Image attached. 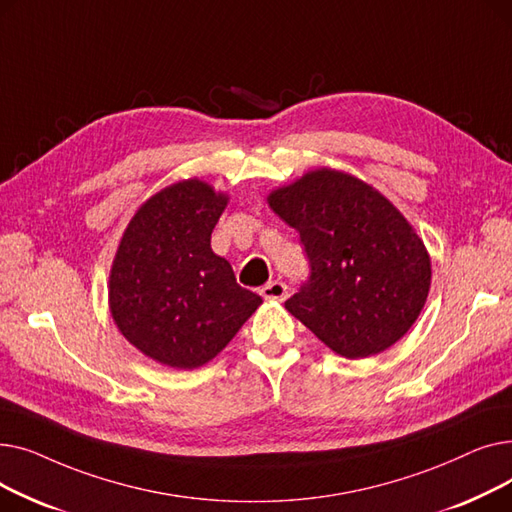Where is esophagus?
I'll return each instance as SVG.
<instances>
[{
  "label": "esophagus",
  "mask_w": 512,
  "mask_h": 512,
  "mask_svg": "<svg viewBox=\"0 0 512 512\" xmlns=\"http://www.w3.org/2000/svg\"><path fill=\"white\" fill-rule=\"evenodd\" d=\"M259 292H261V297L267 301H284L288 288L284 282L274 280V282H267Z\"/></svg>",
  "instance_id": "1"
}]
</instances>
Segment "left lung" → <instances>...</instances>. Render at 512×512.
Instances as JSON below:
<instances>
[{
	"instance_id": "left-lung-1",
	"label": "left lung",
	"mask_w": 512,
	"mask_h": 512,
	"mask_svg": "<svg viewBox=\"0 0 512 512\" xmlns=\"http://www.w3.org/2000/svg\"><path fill=\"white\" fill-rule=\"evenodd\" d=\"M299 230L311 278L286 309L344 359L384 353L417 321L432 259L390 199L361 178L315 168L267 195Z\"/></svg>"
}]
</instances>
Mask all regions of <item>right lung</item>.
<instances>
[{"instance_id": "1", "label": "right lung", "mask_w": 512, "mask_h": 512, "mask_svg": "<svg viewBox=\"0 0 512 512\" xmlns=\"http://www.w3.org/2000/svg\"><path fill=\"white\" fill-rule=\"evenodd\" d=\"M230 197L199 178L149 197L128 222L110 270V313L145 357L197 369L218 357L263 303L211 251Z\"/></svg>"}]
</instances>
